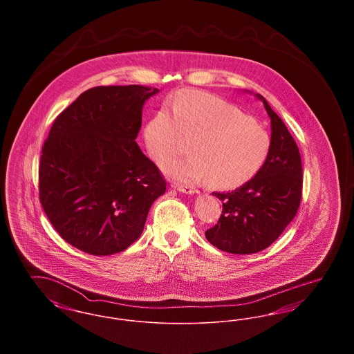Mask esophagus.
Returning <instances> with one entry per match:
<instances>
[{
    "mask_svg": "<svg viewBox=\"0 0 354 354\" xmlns=\"http://www.w3.org/2000/svg\"><path fill=\"white\" fill-rule=\"evenodd\" d=\"M171 187H172L174 189L182 192V194H185V195H192V194L196 192L195 189H192V188H189V187H185V185H172Z\"/></svg>",
    "mask_w": 354,
    "mask_h": 354,
    "instance_id": "1",
    "label": "esophagus"
}]
</instances>
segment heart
<instances>
[{
	"label": "heart",
	"mask_w": 354,
	"mask_h": 354,
	"mask_svg": "<svg viewBox=\"0 0 354 354\" xmlns=\"http://www.w3.org/2000/svg\"><path fill=\"white\" fill-rule=\"evenodd\" d=\"M145 126L152 158L163 162L182 150L180 133L194 136L185 158L171 159L163 169L175 180L195 185L204 180L232 189L248 183L270 152L268 133L235 106L209 94L180 91Z\"/></svg>",
	"instance_id": "heart-1"
}]
</instances>
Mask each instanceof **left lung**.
Segmentation results:
<instances>
[{
    "mask_svg": "<svg viewBox=\"0 0 354 354\" xmlns=\"http://www.w3.org/2000/svg\"><path fill=\"white\" fill-rule=\"evenodd\" d=\"M254 97L263 102L270 118L267 160L248 183L232 192H212L223 202V211L218 224L205 231L212 245L236 254L268 248L296 216L301 202L303 166L299 147L266 98L260 94Z\"/></svg>",
    "mask_w": 354,
    "mask_h": 354,
    "instance_id": "8db88e82",
    "label": "left lung"
}]
</instances>
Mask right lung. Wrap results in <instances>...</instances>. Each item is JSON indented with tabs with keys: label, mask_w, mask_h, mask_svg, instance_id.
Returning <instances> with one entry per match:
<instances>
[{
	"label": "right lung",
	"mask_w": 354,
	"mask_h": 354,
	"mask_svg": "<svg viewBox=\"0 0 354 354\" xmlns=\"http://www.w3.org/2000/svg\"><path fill=\"white\" fill-rule=\"evenodd\" d=\"M158 88L98 86L51 126L39 166V201L55 231L95 256L129 248L142 235L166 180L135 142L142 110Z\"/></svg>",
	"instance_id": "obj_1"
}]
</instances>
